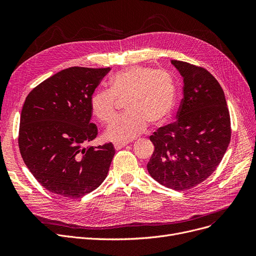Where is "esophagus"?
<instances>
[{"mask_svg": "<svg viewBox=\"0 0 256 256\" xmlns=\"http://www.w3.org/2000/svg\"><path fill=\"white\" fill-rule=\"evenodd\" d=\"M126 145H128L126 143H116V144H114V147H115L116 150H119L121 148H124V147L126 146Z\"/></svg>", "mask_w": 256, "mask_h": 256, "instance_id": "obj_1", "label": "esophagus"}]
</instances>
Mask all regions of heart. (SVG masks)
Returning a JSON list of instances; mask_svg holds the SVG:
<instances>
[{"label": "heart", "instance_id": "b5f03b06", "mask_svg": "<svg viewBox=\"0 0 256 256\" xmlns=\"http://www.w3.org/2000/svg\"><path fill=\"white\" fill-rule=\"evenodd\" d=\"M176 98L172 74L150 66L134 65L116 72L109 80V90H96L90 98L92 115L100 124L110 122L117 100H124L126 114L115 118L106 130L104 139L124 143L145 130L163 126L171 116Z\"/></svg>", "mask_w": 256, "mask_h": 256}]
</instances>
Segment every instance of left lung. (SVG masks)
Segmentation results:
<instances>
[{"instance_id":"8db88e82","label":"left lung","mask_w":256,"mask_h":256,"mask_svg":"<svg viewBox=\"0 0 256 256\" xmlns=\"http://www.w3.org/2000/svg\"><path fill=\"white\" fill-rule=\"evenodd\" d=\"M184 78V98L176 122L150 137L154 152L150 176L176 191L189 190L216 170L230 142V116L224 91L204 67L171 60Z\"/></svg>"}]
</instances>
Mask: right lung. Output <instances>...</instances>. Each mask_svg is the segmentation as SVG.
<instances>
[{
	"label": "right lung",
	"mask_w": 256,
	"mask_h": 256,
	"mask_svg": "<svg viewBox=\"0 0 256 256\" xmlns=\"http://www.w3.org/2000/svg\"><path fill=\"white\" fill-rule=\"evenodd\" d=\"M106 68L70 67L44 80L26 98L18 146L26 167L52 193L76 198L104 180L115 154L112 143L88 146L96 138L90 98Z\"/></svg>",
	"instance_id": "right-lung-1"
}]
</instances>
